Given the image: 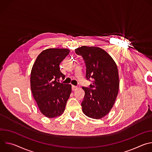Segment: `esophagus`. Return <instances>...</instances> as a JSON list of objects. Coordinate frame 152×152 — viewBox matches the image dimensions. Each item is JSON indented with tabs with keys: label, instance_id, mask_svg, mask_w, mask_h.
Wrapping results in <instances>:
<instances>
[{
	"label": "esophagus",
	"instance_id": "obj_1",
	"mask_svg": "<svg viewBox=\"0 0 152 152\" xmlns=\"http://www.w3.org/2000/svg\"><path fill=\"white\" fill-rule=\"evenodd\" d=\"M76 90H77V87L76 86H74V85H72V90L73 91H76Z\"/></svg>",
	"mask_w": 152,
	"mask_h": 152
}]
</instances>
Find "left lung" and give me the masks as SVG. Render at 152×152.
Here are the masks:
<instances>
[{
  "instance_id": "obj_1",
  "label": "left lung",
  "mask_w": 152,
  "mask_h": 152,
  "mask_svg": "<svg viewBox=\"0 0 152 152\" xmlns=\"http://www.w3.org/2000/svg\"><path fill=\"white\" fill-rule=\"evenodd\" d=\"M85 62L86 77L92 80L90 88L82 87L85 96L81 103L85 115L100 119L111 110L119 90L117 64L103 49L95 46H82L75 49Z\"/></svg>"
}]
</instances>
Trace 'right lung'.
Returning <instances> with one entry per match:
<instances>
[{
	"instance_id": "add662e5",
	"label": "right lung",
	"mask_w": 152,
	"mask_h": 152,
	"mask_svg": "<svg viewBox=\"0 0 152 152\" xmlns=\"http://www.w3.org/2000/svg\"><path fill=\"white\" fill-rule=\"evenodd\" d=\"M68 49H48L37 56L31 73V89L40 112L55 118L64 112L72 93L70 84L60 83L65 78L59 64L69 53Z\"/></svg>"
}]
</instances>
